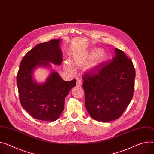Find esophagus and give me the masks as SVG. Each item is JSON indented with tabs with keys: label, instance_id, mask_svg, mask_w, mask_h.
Masks as SVG:
<instances>
[{
	"label": "esophagus",
	"instance_id": "obj_1",
	"mask_svg": "<svg viewBox=\"0 0 154 154\" xmlns=\"http://www.w3.org/2000/svg\"><path fill=\"white\" fill-rule=\"evenodd\" d=\"M77 86H81L82 85V82L80 80H77Z\"/></svg>",
	"mask_w": 154,
	"mask_h": 154
}]
</instances>
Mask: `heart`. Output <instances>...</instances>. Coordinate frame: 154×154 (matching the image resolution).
Instances as JSON below:
<instances>
[{
	"instance_id": "b5f03b06",
	"label": "heart",
	"mask_w": 154,
	"mask_h": 154,
	"mask_svg": "<svg viewBox=\"0 0 154 154\" xmlns=\"http://www.w3.org/2000/svg\"><path fill=\"white\" fill-rule=\"evenodd\" d=\"M107 58V54L99 48H94L89 52L74 54L73 62L77 66H87L93 67L104 62ZM64 67L66 70L72 71L73 67L69 60L64 62Z\"/></svg>"
}]
</instances>
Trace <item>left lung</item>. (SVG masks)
<instances>
[{
  "label": "left lung",
  "mask_w": 154,
  "mask_h": 154,
  "mask_svg": "<svg viewBox=\"0 0 154 154\" xmlns=\"http://www.w3.org/2000/svg\"><path fill=\"white\" fill-rule=\"evenodd\" d=\"M115 57L82 76L85 106L90 116L99 122L119 119L131 102L135 69L131 59L115 48Z\"/></svg>",
  "instance_id": "left-lung-1"
}]
</instances>
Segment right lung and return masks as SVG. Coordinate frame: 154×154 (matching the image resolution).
Returning <instances> with one entry per match:
<instances>
[{
	"mask_svg": "<svg viewBox=\"0 0 154 154\" xmlns=\"http://www.w3.org/2000/svg\"><path fill=\"white\" fill-rule=\"evenodd\" d=\"M60 42L61 39H53L37 44L25 54L20 65L17 77L20 101L22 107L37 120H57L64 110L65 97L76 86L75 79L64 81L54 71L43 83H38L32 79L37 67H50V63L61 64Z\"/></svg>",
	"mask_w": 154,
	"mask_h": 154,
	"instance_id": "right-lung-1",
	"label": "right lung"
}]
</instances>
